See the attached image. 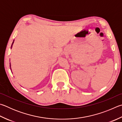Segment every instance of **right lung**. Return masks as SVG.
I'll use <instances>...</instances> for the list:
<instances>
[{
	"label": "right lung",
	"instance_id": "1",
	"mask_svg": "<svg viewBox=\"0 0 122 122\" xmlns=\"http://www.w3.org/2000/svg\"><path fill=\"white\" fill-rule=\"evenodd\" d=\"M10 68L11 69V68Z\"/></svg>",
	"mask_w": 122,
	"mask_h": 122
}]
</instances>
